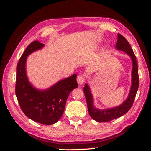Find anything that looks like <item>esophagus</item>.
<instances>
[{"label": "esophagus", "instance_id": "obj_1", "mask_svg": "<svg viewBox=\"0 0 151 151\" xmlns=\"http://www.w3.org/2000/svg\"><path fill=\"white\" fill-rule=\"evenodd\" d=\"M77 82H78V83L80 84V85H82V84L84 82V76L82 75H78L77 77Z\"/></svg>", "mask_w": 151, "mask_h": 151}]
</instances>
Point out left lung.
<instances>
[{"label":"left lung","instance_id":"obj_1","mask_svg":"<svg viewBox=\"0 0 151 151\" xmlns=\"http://www.w3.org/2000/svg\"><path fill=\"white\" fill-rule=\"evenodd\" d=\"M115 47L117 50L122 51L130 55L133 62V69H132V84L129 96L127 100L121 105L114 108L106 109H98L93 106V98L91 93L89 86L85 84L84 87V93L85 96L86 103H87L88 111L90 116L94 120L99 122H105L113 119H117L122 116L130 110L133 106L134 100L135 98L138 87H139V75H138L137 63L136 57L134 54L133 49L129 42L121 34H117V41Z\"/></svg>","mask_w":151,"mask_h":151}]
</instances>
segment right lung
I'll use <instances>...</instances> for the list:
<instances>
[{
  "mask_svg": "<svg viewBox=\"0 0 151 151\" xmlns=\"http://www.w3.org/2000/svg\"><path fill=\"white\" fill-rule=\"evenodd\" d=\"M44 44L34 41L27 47L16 67V96L24 115L36 122L53 124L63 115L68 96L78 87L77 75L60 80L46 90H38L29 82L26 73L27 58L35 51L42 49Z\"/></svg>",
  "mask_w": 151,
  "mask_h": 151,
  "instance_id": "obj_1",
  "label": "right lung"
}]
</instances>
